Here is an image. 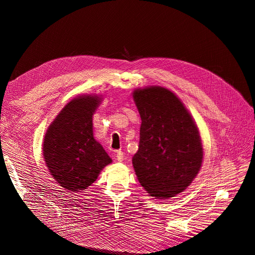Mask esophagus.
I'll list each match as a JSON object with an SVG mask.
<instances>
[{"mask_svg":"<svg viewBox=\"0 0 255 255\" xmlns=\"http://www.w3.org/2000/svg\"><path fill=\"white\" fill-rule=\"evenodd\" d=\"M116 157H117V159L119 161H122L123 157H125V155H123V152L122 151H117V153H116Z\"/></svg>","mask_w":255,"mask_h":255,"instance_id":"esophagus-1","label":"esophagus"}]
</instances>
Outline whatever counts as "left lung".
Segmentation results:
<instances>
[{"label": "left lung", "mask_w": 255, "mask_h": 255, "mask_svg": "<svg viewBox=\"0 0 255 255\" xmlns=\"http://www.w3.org/2000/svg\"><path fill=\"white\" fill-rule=\"evenodd\" d=\"M140 139L133 156L137 179L151 197L167 199L187 188L203 159L198 128L181 100L164 87L136 89Z\"/></svg>", "instance_id": "8db88e82"}]
</instances>
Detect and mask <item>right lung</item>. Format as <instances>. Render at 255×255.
Returning a JSON list of instances; mask_svg holds the SVG:
<instances>
[{"instance_id": "right-lung-1", "label": "right lung", "mask_w": 255, "mask_h": 255, "mask_svg": "<svg viewBox=\"0 0 255 255\" xmlns=\"http://www.w3.org/2000/svg\"><path fill=\"white\" fill-rule=\"evenodd\" d=\"M100 100L98 96L71 100L45 133L44 161L53 179L68 191L85 190L112 163L109 154L94 138L92 115Z\"/></svg>"}]
</instances>
